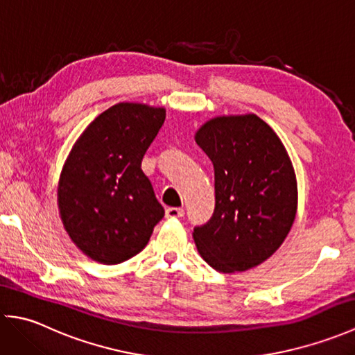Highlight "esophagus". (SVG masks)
I'll return each instance as SVG.
<instances>
[{
	"mask_svg": "<svg viewBox=\"0 0 355 355\" xmlns=\"http://www.w3.org/2000/svg\"><path fill=\"white\" fill-rule=\"evenodd\" d=\"M182 216H184V209H182V207L166 209V218H182Z\"/></svg>",
	"mask_w": 355,
	"mask_h": 355,
	"instance_id": "1",
	"label": "esophagus"
}]
</instances>
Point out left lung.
I'll return each instance as SVG.
<instances>
[{
    "label": "left lung",
    "instance_id": "8db88e82",
    "mask_svg": "<svg viewBox=\"0 0 355 355\" xmlns=\"http://www.w3.org/2000/svg\"><path fill=\"white\" fill-rule=\"evenodd\" d=\"M195 140L215 171L214 215L193 229L201 258L223 273L259 266L296 216V175L282 141L254 114L209 120Z\"/></svg>",
    "mask_w": 355,
    "mask_h": 355
}]
</instances>
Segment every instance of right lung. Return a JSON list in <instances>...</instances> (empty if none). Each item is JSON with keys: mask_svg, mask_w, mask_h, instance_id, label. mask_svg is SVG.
Masks as SVG:
<instances>
[{"mask_svg": "<svg viewBox=\"0 0 355 355\" xmlns=\"http://www.w3.org/2000/svg\"><path fill=\"white\" fill-rule=\"evenodd\" d=\"M164 119L163 108L117 103L89 123L67 158L58 189L64 227L105 266L140 253L164 216L141 171Z\"/></svg>", "mask_w": 355, "mask_h": 355, "instance_id": "obj_1", "label": "right lung"}]
</instances>
